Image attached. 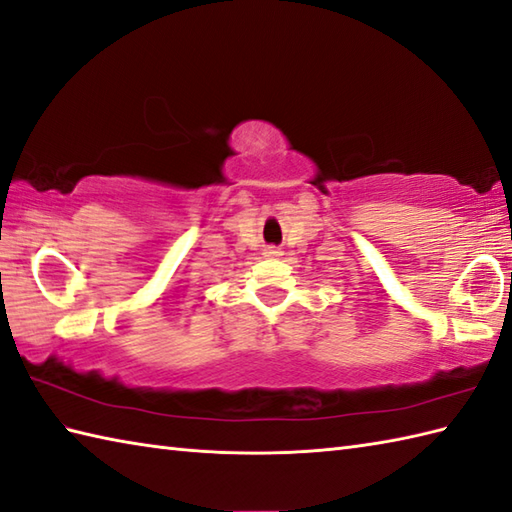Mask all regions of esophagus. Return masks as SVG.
<instances>
[{"label": "esophagus", "instance_id": "34e87169", "mask_svg": "<svg viewBox=\"0 0 512 512\" xmlns=\"http://www.w3.org/2000/svg\"><path fill=\"white\" fill-rule=\"evenodd\" d=\"M264 255H266V257H279L281 250H279L277 246H266V248H264Z\"/></svg>", "mask_w": 512, "mask_h": 512}]
</instances>
